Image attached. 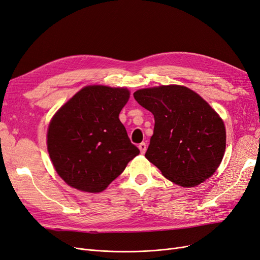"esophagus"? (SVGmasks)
Here are the masks:
<instances>
[{
  "mask_svg": "<svg viewBox=\"0 0 260 260\" xmlns=\"http://www.w3.org/2000/svg\"><path fill=\"white\" fill-rule=\"evenodd\" d=\"M138 148H139V150H140V152L142 153H145L146 152V150H147V145L145 142H141V143H139V146H138Z\"/></svg>",
  "mask_w": 260,
  "mask_h": 260,
  "instance_id": "1",
  "label": "esophagus"
}]
</instances>
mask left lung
Returning a JSON list of instances; mask_svg holds the SVG:
<instances>
[{"instance_id": "8db88e82", "label": "left lung", "mask_w": 260, "mask_h": 260, "mask_svg": "<svg viewBox=\"0 0 260 260\" xmlns=\"http://www.w3.org/2000/svg\"><path fill=\"white\" fill-rule=\"evenodd\" d=\"M134 98L154 115L146 157L174 183L193 187L212 176L223 159L226 129L216 111L183 85L141 89Z\"/></svg>"}]
</instances>
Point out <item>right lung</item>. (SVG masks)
<instances>
[{
    "label": "right lung",
    "mask_w": 260,
    "mask_h": 260,
    "mask_svg": "<svg viewBox=\"0 0 260 260\" xmlns=\"http://www.w3.org/2000/svg\"><path fill=\"white\" fill-rule=\"evenodd\" d=\"M129 91L88 85L56 111L47 133L55 171L67 184L100 193L139 154L119 120Z\"/></svg>",
    "instance_id": "right-lung-1"
}]
</instances>
